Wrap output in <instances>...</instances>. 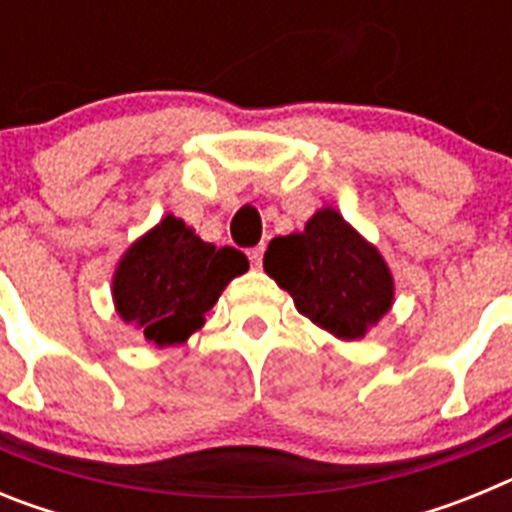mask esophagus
Here are the masks:
<instances>
[{
  "label": "esophagus",
  "instance_id": "esophagus-1",
  "mask_svg": "<svg viewBox=\"0 0 512 512\" xmlns=\"http://www.w3.org/2000/svg\"><path fill=\"white\" fill-rule=\"evenodd\" d=\"M264 251H266L264 246H256L248 251V259H251L253 266H261V261H264Z\"/></svg>",
  "mask_w": 512,
  "mask_h": 512
}]
</instances>
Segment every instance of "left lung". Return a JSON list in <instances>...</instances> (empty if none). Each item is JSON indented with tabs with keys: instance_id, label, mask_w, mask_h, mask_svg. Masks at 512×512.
I'll use <instances>...</instances> for the list:
<instances>
[{
	"instance_id": "left-lung-1",
	"label": "left lung",
	"mask_w": 512,
	"mask_h": 512,
	"mask_svg": "<svg viewBox=\"0 0 512 512\" xmlns=\"http://www.w3.org/2000/svg\"><path fill=\"white\" fill-rule=\"evenodd\" d=\"M264 271L300 315L341 341H361L395 302V279L379 248L328 205L300 233L271 238Z\"/></svg>"
}]
</instances>
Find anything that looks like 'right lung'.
<instances>
[{
	"label": "right lung",
	"mask_w": 512,
	"mask_h": 512,
	"mask_svg": "<svg viewBox=\"0 0 512 512\" xmlns=\"http://www.w3.org/2000/svg\"><path fill=\"white\" fill-rule=\"evenodd\" d=\"M248 271L241 251L205 243L182 217L166 215L135 238L112 274V302L125 325L158 348L187 343L223 289Z\"/></svg>",
	"instance_id": "1"
}]
</instances>
